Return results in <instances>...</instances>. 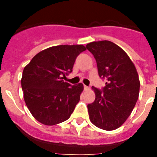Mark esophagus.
Masks as SVG:
<instances>
[{
	"instance_id": "obj_1",
	"label": "esophagus",
	"mask_w": 157,
	"mask_h": 157,
	"mask_svg": "<svg viewBox=\"0 0 157 157\" xmlns=\"http://www.w3.org/2000/svg\"><path fill=\"white\" fill-rule=\"evenodd\" d=\"M90 87L89 86H84V90H90Z\"/></svg>"
}]
</instances>
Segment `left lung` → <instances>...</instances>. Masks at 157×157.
Wrapping results in <instances>:
<instances>
[{"label":"left lung","instance_id":"1","mask_svg":"<svg viewBox=\"0 0 157 157\" xmlns=\"http://www.w3.org/2000/svg\"><path fill=\"white\" fill-rule=\"evenodd\" d=\"M86 47L95 58L99 76L107 80L102 91L92 86L96 98L87 105L90 120L101 129L116 130L127 120L138 99V71L125 51L112 41H93Z\"/></svg>","mask_w":157,"mask_h":157}]
</instances>
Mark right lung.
<instances>
[{
  "label": "right lung",
  "instance_id": "add662e5",
  "mask_svg": "<svg viewBox=\"0 0 157 157\" xmlns=\"http://www.w3.org/2000/svg\"><path fill=\"white\" fill-rule=\"evenodd\" d=\"M86 48L82 45H61L41 51L25 67L21 78L23 98L35 120L53 126L70 118L83 91L82 83L63 81L75 59Z\"/></svg>",
  "mask_w": 157,
  "mask_h": 157
}]
</instances>
